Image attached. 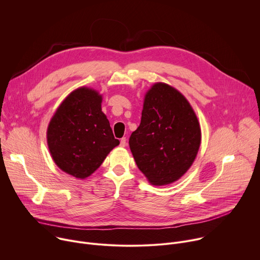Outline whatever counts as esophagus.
I'll use <instances>...</instances> for the list:
<instances>
[{"label":"esophagus","mask_w":260,"mask_h":260,"mask_svg":"<svg viewBox=\"0 0 260 260\" xmlns=\"http://www.w3.org/2000/svg\"><path fill=\"white\" fill-rule=\"evenodd\" d=\"M120 146L121 147H125L126 146V138L123 137L121 140H120Z\"/></svg>","instance_id":"obj_1"}]
</instances>
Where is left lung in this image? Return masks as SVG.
<instances>
[{"instance_id": "obj_1", "label": "left lung", "mask_w": 260, "mask_h": 260, "mask_svg": "<svg viewBox=\"0 0 260 260\" xmlns=\"http://www.w3.org/2000/svg\"><path fill=\"white\" fill-rule=\"evenodd\" d=\"M201 127L188 101L174 87L155 83L147 91L139 127L128 144L139 170L156 186L177 181L191 167Z\"/></svg>"}]
</instances>
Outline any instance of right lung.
I'll use <instances>...</instances> for the list:
<instances>
[{
    "label": "right lung",
    "mask_w": 260,
    "mask_h": 260,
    "mask_svg": "<svg viewBox=\"0 0 260 260\" xmlns=\"http://www.w3.org/2000/svg\"><path fill=\"white\" fill-rule=\"evenodd\" d=\"M102 95L80 87L57 108L47 128V144L56 166L78 179L90 176L119 145L102 112Z\"/></svg>",
    "instance_id": "obj_1"
}]
</instances>
